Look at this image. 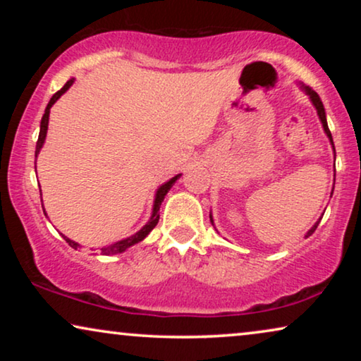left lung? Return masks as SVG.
Here are the masks:
<instances>
[{"instance_id": "1", "label": "left lung", "mask_w": 361, "mask_h": 361, "mask_svg": "<svg viewBox=\"0 0 361 361\" xmlns=\"http://www.w3.org/2000/svg\"><path fill=\"white\" fill-rule=\"evenodd\" d=\"M304 90H305V93H307V95L310 97V100H312V103H314V106L317 108V113H319V118H320V121H322V126H324V130H325V133H327V136H329V140H330V142H332V146H334V140H332V133H330V130H329V126H327V120H325V110H324V105H322V100H320V97L317 95V92H314L312 88L310 87H304ZM335 151V149H334ZM334 192V190H332ZM210 220H212V216H210ZM320 221V220H319ZM319 221L317 224H315L312 228H310L309 231H307V235L305 236H310L315 231V228H317V225H319Z\"/></svg>"}]
</instances>
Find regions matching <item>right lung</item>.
<instances>
[{
	"instance_id": "1",
	"label": "right lung",
	"mask_w": 361,
	"mask_h": 361,
	"mask_svg": "<svg viewBox=\"0 0 361 361\" xmlns=\"http://www.w3.org/2000/svg\"><path fill=\"white\" fill-rule=\"evenodd\" d=\"M72 83H73V80H68V82L66 83V85H63V87L61 88V90H59L57 93H54L52 98H51V102L47 103L46 111H44V116H42V120H41V131H39V137H37V142H36V157H37L39 151H41V147H42V145H44V140H46L47 125H49V111H51V106L59 100V98H61V95H63V93H66V92L68 90V88H71ZM179 177H180V174L176 176V177H172V179H171L169 182H166L164 185H161L159 189H157L156 200H154V209H152L151 219H149V221H147V224H146L145 226H142V228H141L140 231H137V233H135V235L130 236V238H126V240L116 241V243H113V245H110V246H105V248H100V255H116V253H123V251L130 248V246L140 243L141 240H145L146 236L149 235V231L157 225V221H159V209H161L162 200H164L166 194L171 190V187L174 185V182H176L177 179H179ZM44 214H46V212H44ZM63 238H66L67 243L71 245L73 250L80 248V245L75 243V241L68 240L67 236H63Z\"/></svg>"
}]
</instances>
